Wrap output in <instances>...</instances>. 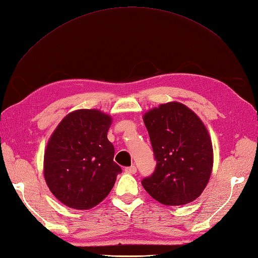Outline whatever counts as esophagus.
<instances>
[{"mask_svg": "<svg viewBox=\"0 0 258 258\" xmlns=\"http://www.w3.org/2000/svg\"><path fill=\"white\" fill-rule=\"evenodd\" d=\"M124 171H126V172L129 174H135V173H137V167L136 166L127 167L126 169H124Z\"/></svg>", "mask_w": 258, "mask_h": 258, "instance_id": "obj_1", "label": "esophagus"}]
</instances>
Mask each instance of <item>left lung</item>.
I'll use <instances>...</instances> for the list:
<instances>
[{
    "mask_svg": "<svg viewBox=\"0 0 258 258\" xmlns=\"http://www.w3.org/2000/svg\"><path fill=\"white\" fill-rule=\"evenodd\" d=\"M143 120L157 162L154 173L142 181L144 189L166 206L196 200L213 168V147L205 123L175 101L152 108Z\"/></svg>",
    "mask_w": 258,
    "mask_h": 258,
    "instance_id": "left-lung-1",
    "label": "left lung"
}]
</instances>
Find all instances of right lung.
Masks as SVG:
<instances>
[{
    "instance_id": "right-lung-1",
    "label": "right lung",
    "mask_w": 258,
    "mask_h": 258,
    "mask_svg": "<svg viewBox=\"0 0 258 258\" xmlns=\"http://www.w3.org/2000/svg\"><path fill=\"white\" fill-rule=\"evenodd\" d=\"M112 117L99 110H76L60 121L44 154V177L64 206L88 210L99 205L121 172L114 162L107 131Z\"/></svg>"
}]
</instances>
